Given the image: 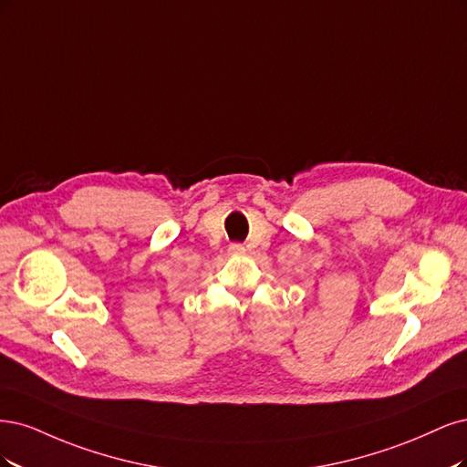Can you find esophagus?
<instances>
[{
  "instance_id": "34e87169",
  "label": "esophagus",
  "mask_w": 467,
  "mask_h": 467,
  "mask_svg": "<svg viewBox=\"0 0 467 467\" xmlns=\"http://www.w3.org/2000/svg\"><path fill=\"white\" fill-rule=\"evenodd\" d=\"M231 254H234V255H240V254H244L246 252V248L243 246V244H231Z\"/></svg>"
}]
</instances>
